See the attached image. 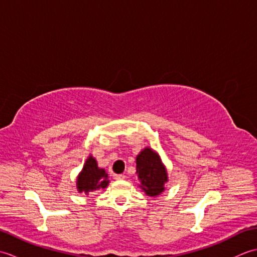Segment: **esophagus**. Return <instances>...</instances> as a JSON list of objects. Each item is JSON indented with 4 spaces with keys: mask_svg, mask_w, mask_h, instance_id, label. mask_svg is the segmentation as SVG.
Segmentation results:
<instances>
[{
    "mask_svg": "<svg viewBox=\"0 0 257 257\" xmlns=\"http://www.w3.org/2000/svg\"><path fill=\"white\" fill-rule=\"evenodd\" d=\"M113 179L114 180H123L124 176L123 174H113Z\"/></svg>",
    "mask_w": 257,
    "mask_h": 257,
    "instance_id": "1",
    "label": "esophagus"
}]
</instances>
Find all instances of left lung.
<instances>
[{"mask_svg": "<svg viewBox=\"0 0 257 257\" xmlns=\"http://www.w3.org/2000/svg\"><path fill=\"white\" fill-rule=\"evenodd\" d=\"M136 163L141 189L147 195H159L165 190L163 185L168 181L167 170L159 156L150 148H146L137 156Z\"/></svg>", "mask_w": 257, "mask_h": 257, "instance_id": "8db88e82", "label": "left lung"}]
</instances>
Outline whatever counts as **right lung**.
<instances>
[{
	"instance_id": "1",
	"label": "right lung",
	"mask_w": 257,
	"mask_h": 257,
	"mask_svg": "<svg viewBox=\"0 0 257 257\" xmlns=\"http://www.w3.org/2000/svg\"><path fill=\"white\" fill-rule=\"evenodd\" d=\"M108 173L99 169L96 160L91 156L85 162V166L77 179V189L79 192L89 195L92 191L105 189L108 185Z\"/></svg>"
}]
</instances>
